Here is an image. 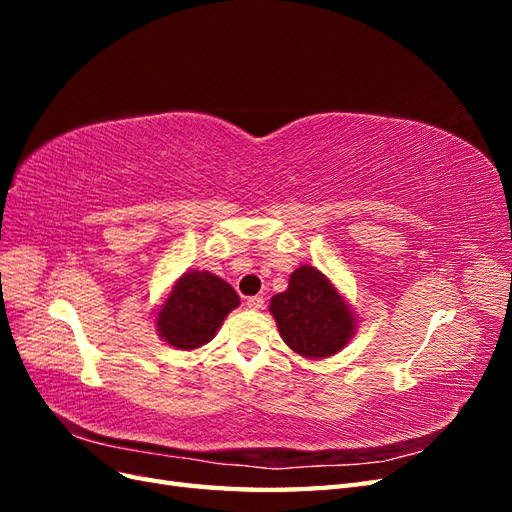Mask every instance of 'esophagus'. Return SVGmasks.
I'll return each instance as SVG.
<instances>
[{
  "instance_id": "1",
  "label": "esophagus",
  "mask_w": 512,
  "mask_h": 512,
  "mask_svg": "<svg viewBox=\"0 0 512 512\" xmlns=\"http://www.w3.org/2000/svg\"><path fill=\"white\" fill-rule=\"evenodd\" d=\"M247 307L254 309V312H256V309H262V307H265V299L258 297V294H256V297H250V299H247Z\"/></svg>"
}]
</instances>
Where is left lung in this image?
I'll list each match as a JSON object with an SVG mask.
<instances>
[{"mask_svg":"<svg viewBox=\"0 0 512 512\" xmlns=\"http://www.w3.org/2000/svg\"><path fill=\"white\" fill-rule=\"evenodd\" d=\"M271 314L284 342L307 359H327L354 335L356 320L329 277L314 267H299L288 290L271 299Z\"/></svg>","mask_w":512,"mask_h":512,"instance_id":"1","label":"left lung"}]
</instances>
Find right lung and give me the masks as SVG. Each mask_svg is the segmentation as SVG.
I'll use <instances>...</instances> for the list:
<instances>
[{
    "label": "right lung",
    "instance_id": "obj_1",
    "mask_svg": "<svg viewBox=\"0 0 512 512\" xmlns=\"http://www.w3.org/2000/svg\"><path fill=\"white\" fill-rule=\"evenodd\" d=\"M239 305V294L209 271L183 273L156 318L166 344L194 350L211 342L224 318Z\"/></svg>",
    "mask_w": 512,
    "mask_h": 512
}]
</instances>
